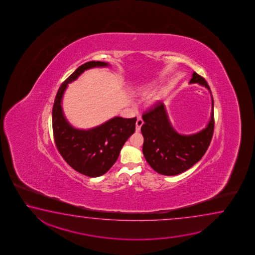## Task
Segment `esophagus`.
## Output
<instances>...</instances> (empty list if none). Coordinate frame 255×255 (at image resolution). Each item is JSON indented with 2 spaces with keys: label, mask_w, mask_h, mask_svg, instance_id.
<instances>
[{
  "label": "esophagus",
  "mask_w": 255,
  "mask_h": 255,
  "mask_svg": "<svg viewBox=\"0 0 255 255\" xmlns=\"http://www.w3.org/2000/svg\"><path fill=\"white\" fill-rule=\"evenodd\" d=\"M142 124H143V121H142L141 118H138V119L136 120V123H135L136 131H139V130L141 129V127H142Z\"/></svg>",
  "instance_id": "esophagus-1"
}]
</instances>
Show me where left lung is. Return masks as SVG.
Segmentation results:
<instances>
[{
  "label": "left lung",
  "mask_w": 255,
  "mask_h": 255,
  "mask_svg": "<svg viewBox=\"0 0 255 255\" xmlns=\"http://www.w3.org/2000/svg\"><path fill=\"white\" fill-rule=\"evenodd\" d=\"M189 83L206 87L212 96V116L205 128L195 134H178L173 128L162 102L142 114V153L148 164L165 176L178 175L193 167L202 159L212 141L214 131L212 91L205 79L196 72Z\"/></svg>",
  "instance_id": "left-lung-1"
}]
</instances>
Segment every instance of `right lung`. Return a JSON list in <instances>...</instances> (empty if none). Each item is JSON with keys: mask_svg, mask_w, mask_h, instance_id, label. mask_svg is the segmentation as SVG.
<instances>
[{"mask_svg": "<svg viewBox=\"0 0 255 255\" xmlns=\"http://www.w3.org/2000/svg\"><path fill=\"white\" fill-rule=\"evenodd\" d=\"M103 61L81 65L61 84L52 107V131L57 149L76 171L91 177H100L116 162L122 147L135 130L136 118L114 117L91 129L75 128L66 120L61 100L68 84L73 82L87 69L107 67Z\"/></svg>", "mask_w": 255, "mask_h": 255, "instance_id": "1", "label": "right lung"}]
</instances>
